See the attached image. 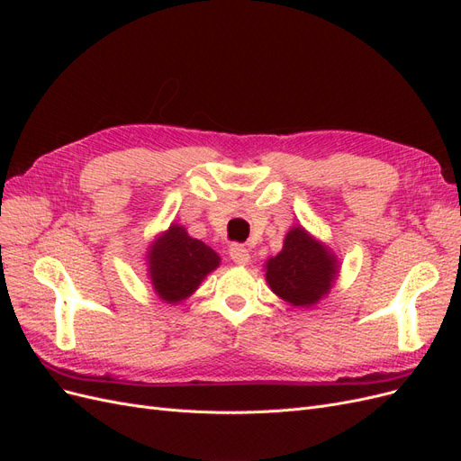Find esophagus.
Listing matches in <instances>:
<instances>
[{
  "label": "esophagus",
  "instance_id": "esophagus-1",
  "mask_svg": "<svg viewBox=\"0 0 461 461\" xmlns=\"http://www.w3.org/2000/svg\"><path fill=\"white\" fill-rule=\"evenodd\" d=\"M229 254H230V259L234 263H239V265H246L249 261V252L240 244H232L230 249H229Z\"/></svg>",
  "mask_w": 461,
  "mask_h": 461
}]
</instances>
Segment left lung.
<instances>
[{
	"instance_id": "1",
	"label": "left lung",
	"mask_w": 461,
	"mask_h": 461,
	"mask_svg": "<svg viewBox=\"0 0 461 461\" xmlns=\"http://www.w3.org/2000/svg\"><path fill=\"white\" fill-rule=\"evenodd\" d=\"M265 276L276 296L305 308L330 290L337 276V259L302 227H294L286 234L281 254L267 261Z\"/></svg>"
}]
</instances>
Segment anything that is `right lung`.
I'll return each mask as SVG.
<instances>
[{
    "label": "right lung",
    "instance_id": "add662e5",
    "mask_svg": "<svg viewBox=\"0 0 461 461\" xmlns=\"http://www.w3.org/2000/svg\"><path fill=\"white\" fill-rule=\"evenodd\" d=\"M219 256L202 240L173 225L149 249V276L158 296L165 302L188 298L202 278L217 269Z\"/></svg>",
    "mask_w": 461,
    "mask_h": 461
}]
</instances>
